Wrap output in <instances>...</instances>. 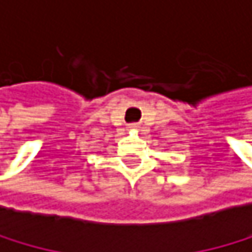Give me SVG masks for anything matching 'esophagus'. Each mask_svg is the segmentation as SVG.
<instances>
[{"label": "esophagus", "mask_w": 252, "mask_h": 252, "mask_svg": "<svg viewBox=\"0 0 252 252\" xmlns=\"http://www.w3.org/2000/svg\"><path fill=\"white\" fill-rule=\"evenodd\" d=\"M130 129H132V130H138L140 129V125H130Z\"/></svg>", "instance_id": "obj_1"}]
</instances>
